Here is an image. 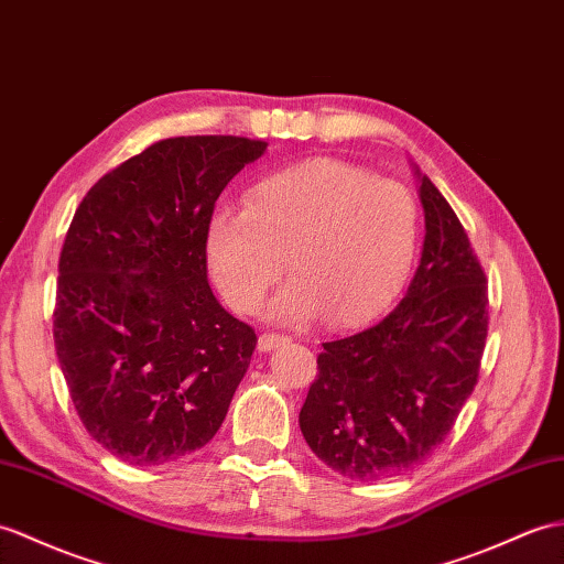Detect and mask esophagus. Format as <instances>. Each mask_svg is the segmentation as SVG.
Here are the masks:
<instances>
[{"mask_svg":"<svg viewBox=\"0 0 564 564\" xmlns=\"http://www.w3.org/2000/svg\"><path fill=\"white\" fill-rule=\"evenodd\" d=\"M288 341H291V338H288V336H283V334H261L259 336V350L261 352H269V350H276L279 346H283V344H288Z\"/></svg>","mask_w":564,"mask_h":564,"instance_id":"1","label":"esophagus"}]
</instances>
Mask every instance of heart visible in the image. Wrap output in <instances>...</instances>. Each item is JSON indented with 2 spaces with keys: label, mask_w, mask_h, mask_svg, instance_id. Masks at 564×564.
<instances>
[{
  "label": "heart",
  "mask_w": 564,
  "mask_h": 564,
  "mask_svg": "<svg viewBox=\"0 0 564 564\" xmlns=\"http://www.w3.org/2000/svg\"><path fill=\"white\" fill-rule=\"evenodd\" d=\"M417 245L421 208L411 189L334 159L257 180L242 212L220 208L206 232L218 291L238 312L261 305L285 259L293 281L271 305L283 322L372 317L409 279Z\"/></svg>",
  "instance_id": "heart-1"
}]
</instances>
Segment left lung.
<instances>
[{
    "label": "left lung",
    "mask_w": 564,
    "mask_h": 564,
    "mask_svg": "<svg viewBox=\"0 0 564 564\" xmlns=\"http://www.w3.org/2000/svg\"><path fill=\"white\" fill-rule=\"evenodd\" d=\"M421 180L425 242L401 303L365 332L322 344L300 430L350 480L425 462L474 391L488 336V279L454 208Z\"/></svg>",
    "instance_id": "obj_1"
}]
</instances>
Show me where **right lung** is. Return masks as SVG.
Returning a JSON list of instances; mask_svg holds the SVG:
<instances>
[{"label": "right lung", "mask_w": 564, "mask_h": 564, "mask_svg": "<svg viewBox=\"0 0 564 564\" xmlns=\"http://www.w3.org/2000/svg\"><path fill=\"white\" fill-rule=\"evenodd\" d=\"M267 151L245 137H175L102 175L59 254L52 334L88 435L132 466L177 462L212 440L257 334L206 279L220 192Z\"/></svg>", "instance_id": "right-lung-1"}]
</instances>
